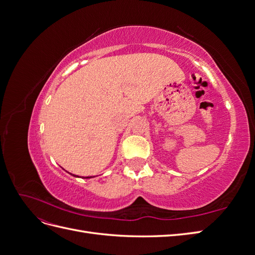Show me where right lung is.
I'll use <instances>...</instances> for the list:
<instances>
[{
  "instance_id": "add662e5",
  "label": "right lung",
  "mask_w": 255,
  "mask_h": 255,
  "mask_svg": "<svg viewBox=\"0 0 255 255\" xmlns=\"http://www.w3.org/2000/svg\"><path fill=\"white\" fill-rule=\"evenodd\" d=\"M74 176H75V175H74ZM90 177H92V176H90ZM86 179H89V176H87V177H86Z\"/></svg>"
}]
</instances>
